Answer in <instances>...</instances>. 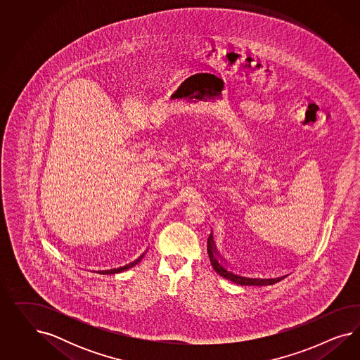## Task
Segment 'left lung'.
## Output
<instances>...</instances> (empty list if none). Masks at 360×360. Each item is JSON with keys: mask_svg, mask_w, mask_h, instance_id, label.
<instances>
[{"mask_svg": "<svg viewBox=\"0 0 360 360\" xmlns=\"http://www.w3.org/2000/svg\"><path fill=\"white\" fill-rule=\"evenodd\" d=\"M210 262H211V265L214 266L215 272L220 274L221 277H224L226 280H229V281H232V283H235L236 285H260V280L247 278V277H243V276H238L235 273L229 272L221 264H219L217 259H214V255H210ZM262 281L265 283V280H262ZM266 281H269V283L272 285V283H271L272 280H266ZM277 281H278V278H277Z\"/></svg>", "mask_w": 360, "mask_h": 360, "instance_id": "8db88e82", "label": "left lung"}]
</instances>
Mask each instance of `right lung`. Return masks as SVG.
<instances>
[{
    "label": "right lung",
    "instance_id": "1",
    "mask_svg": "<svg viewBox=\"0 0 360 360\" xmlns=\"http://www.w3.org/2000/svg\"><path fill=\"white\" fill-rule=\"evenodd\" d=\"M142 256H143V255H142ZM139 262H140V260H139ZM136 264H137V262H131V265H128V268H129V266H133V265H136ZM125 269H127V266H125Z\"/></svg>",
    "mask_w": 360,
    "mask_h": 360
}]
</instances>
